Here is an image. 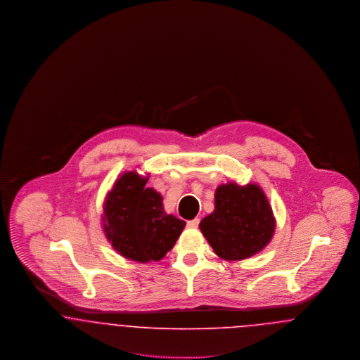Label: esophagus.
I'll use <instances>...</instances> for the list:
<instances>
[{
  "mask_svg": "<svg viewBox=\"0 0 360 360\" xmlns=\"http://www.w3.org/2000/svg\"><path fill=\"white\" fill-rule=\"evenodd\" d=\"M198 224H200V219H193V220L188 221L186 225H188V228H197Z\"/></svg>",
  "mask_w": 360,
  "mask_h": 360,
  "instance_id": "34e87169",
  "label": "esophagus"
}]
</instances>
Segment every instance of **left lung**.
<instances>
[{"label": "left lung", "instance_id": "left-lung-1", "mask_svg": "<svg viewBox=\"0 0 360 360\" xmlns=\"http://www.w3.org/2000/svg\"><path fill=\"white\" fill-rule=\"evenodd\" d=\"M200 229L216 255L241 260L262 251L273 238L275 219L264 193L257 185H221L214 194V212Z\"/></svg>", "mask_w": 360, "mask_h": 360}]
</instances>
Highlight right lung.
I'll list each match as a JSON object with an SVG mask.
<instances>
[{"label":"right lung","mask_w":360,"mask_h":360,"mask_svg":"<svg viewBox=\"0 0 360 360\" xmlns=\"http://www.w3.org/2000/svg\"><path fill=\"white\" fill-rule=\"evenodd\" d=\"M148 178L122 174L103 204V231L113 248L131 260H160L178 240L186 223L163 210V198Z\"/></svg>","instance_id":"obj_1"}]
</instances>
